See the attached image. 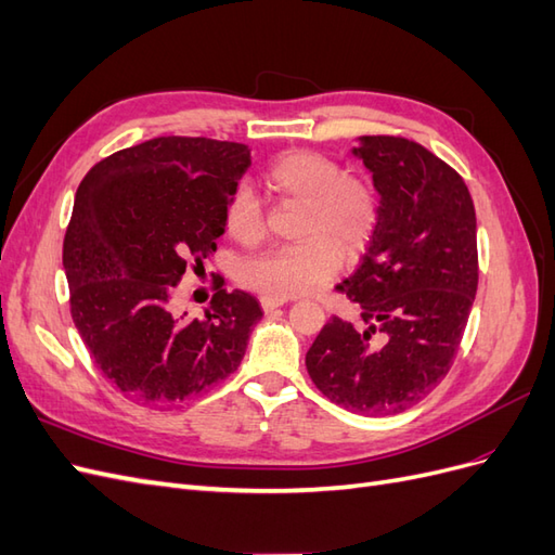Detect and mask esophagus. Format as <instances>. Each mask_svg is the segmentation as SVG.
Returning a JSON list of instances; mask_svg holds the SVG:
<instances>
[{
  "label": "esophagus",
  "instance_id": "obj_1",
  "mask_svg": "<svg viewBox=\"0 0 555 555\" xmlns=\"http://www.w3.org/2000/svg\"><path fill=\"white\" fill-rule=\"evenodd\" d=\"M287 304V298H280V296H261V308L263 312H273L280 306Z\"/></svg>",
  "mask_w": 555,
  "mask_h": 555
}]
</instances>
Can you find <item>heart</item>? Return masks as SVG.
<instances>
[{
	"mask_svg": "<svg viewBox=\"0 0 555 555\" xmlns=\"http://www.w3.org/2000/svg\"><path fill=\"white\" fill-rule=\"evenodd\" d=\"M266 184L282 198L304 204L294 245H282L249 259L241 282L263 296H304L322 289L338 273L340 251L357 257L373 238L379 220L375 184L363 176H343L340 164L310 150H292L266 169ZM227 231L243 245H257L263 233L261 201L249 184L231 192Z\"/></svg>",
	"mask_w": 555,
	"mask_h": 555,
	"instance_id": "b5f03b06",
	"label": "heart"
}]
</instances>
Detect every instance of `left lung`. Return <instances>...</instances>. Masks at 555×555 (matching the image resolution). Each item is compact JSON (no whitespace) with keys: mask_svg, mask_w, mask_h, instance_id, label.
<instances>
[{"mask_svg":"<svg viewBox=\"0 0 555 555\" xmlns=\"http://www.w3.org/2000/svg\"><path fill=\"white\" fill-rule=\"evenodd\" d=\"M379 194V220L340 289L365 328L333 317L306 365L328 400L363 416L405 412L456 357L477 294V215L463 178L424 145L359 137Z\"/></svg>","mask_w":555,"mask_h":555,"instance_id":"left-lung-1","label":"left lung"}]
</instances>
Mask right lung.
I'll return each mask as SVG.
<instances>
[{
  "mask_svg": "<svg viewBox=\"0 0 555 555\" xmlns=\"http://www.w3.org/2000/svg\"><path fill=\"white\" fill-rule=\"evenodd\" d=\"M249 164L243 143L162 137L102 159L78 184L62 251L72 317L127 398L173 405L241 365L263 317L255 296L220 289L206 319L176 314L171 300L188 266L212 257Z\"/></svg>",
  "mask_w": 555,
  "mask_h": 555,
  "instance_id": "add662e5",
  "label": "right lung"
}]
</instances>
